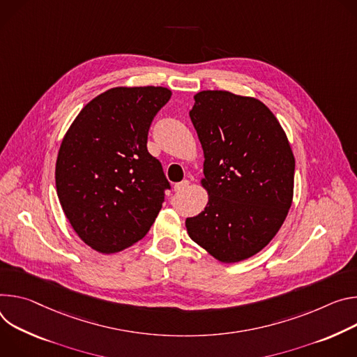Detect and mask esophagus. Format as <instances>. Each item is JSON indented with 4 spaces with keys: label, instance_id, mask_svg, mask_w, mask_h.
I'll list each match as a JSON object with an SVG mask.
<instances>
[{
    "label": "esophagus",
    "instance_id": "1",
    "mask_svg": "<svg viewBox=\"0 0 357 357\" xmlns=\"http://www.w3.org/2000/svg\"><path fill=\"white\" fill-rule=\"evenodd\" d=\"M188 184H190L188 180H183V181H180V183H176V184H174V191H177V192L184 191V190L188 187Z\"/></svg>",
    "mask_w": 357,
    "mask_h": 357
}]
</instances>
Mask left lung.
<instances>
[{
	"instance_id": "left-lung-1",
	"label": "left lung",
	"mask_w": 357,
	"mask_h": 357,
	"mask_svg": "<svg viewBox=\"0 0 357 357\" xmlns=\"http://www.w3.org/2000/svg\"><path fill=\"white\" fill-rule=\"evenodd\" d=\"M190 119L204 151L208 203L185 220L190 238L221 262L247 259L284 224L295 157L278 119L258 99L227 91L194 96Z\"/></svg>"
}]
</instances>
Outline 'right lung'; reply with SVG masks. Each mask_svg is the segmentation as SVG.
<instances>
[{
    "mask_svg": "<svg viewBox=\"0 0 357 357\" xmlns=\"http://www.w3.org/2000/svg\"><path fill=\"white\" fill-rule=\"evenodd\" d=\"M170 98L162 86L112 88L79 112L61 143L59 203L79 238L98 252L133 245L162 210L170 183L147 151V135Z\"/></svg>",
    "mask_w": 357,
    "mask_h": 357,
    "instance_id": "obj_1",
    "label": "right lung"
}]
</instances>
